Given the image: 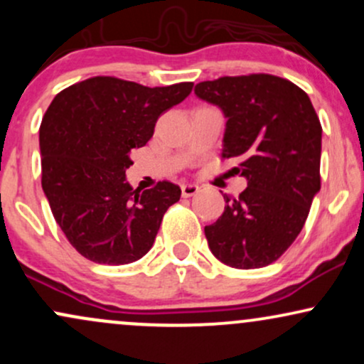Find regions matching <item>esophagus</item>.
<instances>
[{
  "label": "esophagus",
  "instance_id": "34e87169",
  "mask_svg": "<svg viewBox=\"0 0 364 364\" xmlns=\"http://www.w3.org/2000/svg\"><path fill=\"white\" fill-rule=\"evenodd\" d=\"M200 191V186L198 185H191V183H185V185H181V195L183 196H193Z\"/></svg>",
  "mask_w": 364,
  "mask_h": 364
}]
</instances>
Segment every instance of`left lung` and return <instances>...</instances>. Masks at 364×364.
<instances>
[{
	"mask_svg": "<svg viewBox=\"0 0 364 364\" xmlns=\"http://www.w3.org/2000/svg\"><path fill=\"white\" fill-rule=\"evenodd\" d=\"M195 94L223 109V157L237 159L248 181L205 225L208 248L229 267L260 269L298 237L320 191V119L306 92L275 75L220 77Z\"/></svg>",
	"mask_w": 364,
	"mask_h": 364,
	"instance_id": "1",
	"label": "left lung"
}]
</instances>
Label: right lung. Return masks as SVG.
Wrapping results in <instances>:
<instances>
[{
  "label": "right lung",
  "instance_id": "right-lung-1",
  "mask_svg": "<svg viewBox=\"0 0 364 364\" xmlns=\"http://www.w3.org/2000/svg\"><path fill=\"white\" fill-rule=\"evenodd\" d=\"M193 83L140 85L94 77L53 99L39 129L43 190L66 240L82 257L124 265L152 248L181 188L159 181L133 190L129 152L152 139L159 116L190 95Z\"/></svg>",
  "mask_w": 364,
  "mask_h": 364
}]
</instances>
